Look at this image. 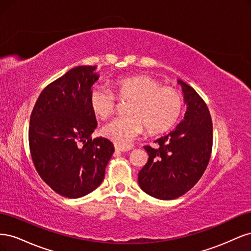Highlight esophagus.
<instances>
[{
    "label": "esophagus",
    "mask_w": 251,
    "mask_h": 251,
    "mask_svg": "<svg viewBox=\"0 0 251 251\" xmlns=\"http://www.w3.org/2000/svg\"><path fill=\"white\" fill-rule=\"evenodd\" d=\"M128 150H131L130 148H123V147H119V146H115V151H127Z\"/></svg>",
    "instance_id": "1"
}]
</instances>
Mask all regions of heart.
<instances>
[{"instance_id":"obj_1","label":"heart","mask_w":251,"mask_h":251,"mask_svg":"<svg viewBox=\"0 0 251 251\" xmlns=\"http://www.w3.org/2000/svg\"><path fill=\"white\" fill-rule=\"evenodd\" d=\"M114 93L101 86L91 88L89 107L97 117L110 116L119 100L128 101L127 116L117 117L105 124L101 133L117 146L127 147L140 136L144 127L149 134H160L177 123L182 108V96L173 87L161 86L158 79L148 75L119 78L113 83Z\"/></svg>"}]
</instances>
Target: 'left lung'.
<instances>
[{
  "label": "left lung",
  "mask_w": 251,
  "mask_h": 251,
  "mask_svg": "<svg viewBox=\"0 0 251 251\" xmlns=\"http://www.w3.org/2000/svg\"><path fill=\"white\" fill-rule=\"evenodd\" d=\"M187 104L184 119L174 131L157 139V148L143 147L149 159L138 174L144 193L160 200L184 195L200 180L212 149V121L206 103L196 91L178 80Z\"/></svg>",
  "instance_id": "8db88e82"
}]
</instances>
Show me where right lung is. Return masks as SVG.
Masks as SVG:
<instances>
[{"mask_svg":"<svg viewBox=\"0 0 251 251\" xmlns=\"http://www.w3.org/2000/svg\"><path fill=\"white\" fill-rule=\"evenodd\" d=\"M96 66H79L45 88L34 104L29 148L40 177L58 195L80 198L101 184L114 153L107 138L92 139L97 126L89 107Z\"/></svg>","mask_w":251,"mask_h":251,"instance_id":"add662e5","label":"right lung"}]
</instances>
